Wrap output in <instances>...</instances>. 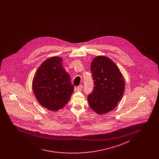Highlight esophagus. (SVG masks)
Here are the masks:
<instances>
[{
    "label": "esophagus",
    "instance_id": "1",
    "mask_svg": "<svg viewBox=\"0 0 159 159\" xmlns=\"http://www.w3.org/2000/svg\"><path fill=\"white\" fill-rule=\"evenodd\" d=\"M75 89H76V90L77 92H80V91H82V89H83V85L82 84H80L79 86L76 87Z\"/></svg>",
    "mask_w": 159,
    "mask_h": 159
}]
</instances>
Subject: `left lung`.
Masks as SVG:
<instances>
[{
    "label": "left lung",
    "instance_id": "1",
    "mask_svg": "<svg viewBox=\"0 0 159 159\" xmlns=\"http://www.w3.org/2000/svg\"><path fill=\"white\" fill-rule=\"evenodd\" d=\"M91 72L94 86L87 96L89 106L98 114H106L114 109L123 96L124 79L115 63L104 56L93 59Z\"/></svg>",
    "mask_w": 159,
    "mask_h": 159
}]
</instances>
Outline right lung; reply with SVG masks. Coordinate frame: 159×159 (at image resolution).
<instances>
[{"mask_svg":"<svg viewBox=\"0 0 159 159\" xmlns=\"http://www.w3.org/2000/svg\"><path fill=\"white\" fill-rule=\"evenodd\" d=\"M62 62V58L59 57L48 58L39 67L33 80V90L37 100L51 111H58L65 106L74 90Z\"/></svg>","mask_w":159,"mask_h":159,"instance_id":"1","label":"right lung"}]
</instances>
